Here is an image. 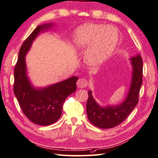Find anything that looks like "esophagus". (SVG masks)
I'll use <instances>...</instances> for the list:
<instances>
[{"instance_id": "esophagus-1", "label": "esophagus", "mask_w": 158, "mask_h": 158, "mask_svg": "<svg viewBox=\"0 0 158 158\" xmlns=\"http://www.w3.org/2000/svg\"><path fill=\"white\" fill-rule=\"evenodd\" d=\"M88 85V81L85 78H80L77 81V86L78 88H85Z\"/></svg>"}]
</instances>
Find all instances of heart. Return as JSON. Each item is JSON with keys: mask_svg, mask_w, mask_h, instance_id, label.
Returning <instances> with one entry per match:
<instances>
[{"mask_svg": "<svg viewBox=\"0 0 158 158\" xmlns=\"http://www.w3.org/2000/svg\"><path fill=\"white\" fill-rule=\"evenodd\" d=\"M118 42V31L114 27L87 24L77 29L73 45L85 51V62L89 67L97 68L112 55Z\"/></svg>", "mask_w": 158, "mask_h": 158, "instance_id": "b5f03b06", "label": "heart"}]
</instances>
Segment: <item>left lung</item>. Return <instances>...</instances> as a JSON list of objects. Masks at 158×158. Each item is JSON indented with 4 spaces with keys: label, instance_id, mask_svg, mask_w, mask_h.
<instances>
[{
    "label": "left lung",
    "instance_id": "obj_1",
    "mask_svg": "<svg viewBox=\"0 0 158 158\" xmlns=\"http://www.w3.org/2000/svg\"><path fill=\"white\" fill-rule=\"evenodd\" d=\"M132 64V78L129 93L123 102L118 105L101 106L88 91L87 114L89 121L101 129H110L119 125L125 120L138 102L142 83V59L139 54L130 58Z\"/></svg>",
    "mask_w": 158,
    "mask_h": 158
}]
</instances>
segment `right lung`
I'll return each instance as SVG.
<instances>
[{
    "instance_id": "add662e5",
    "label": "right lung",
    "mask_w": 158,
    "mask_h": 158,
    "mask_svg": "<svg viewBox=\"0 0 158 158\" xmlns=\"http://www.w3.org/2000/svg\"><path fill=\"white\" fill-rule=\"evenodd\" d=\"M52 23L38 25L24 41L14 69V92L24 114L33 123L47 126L57 121L62 114L64 100L76 90L78 78L73 76L43 88L31 85L27 73L25 56L40 32L52 27Z\"/></svg>"
}]
</instances>
